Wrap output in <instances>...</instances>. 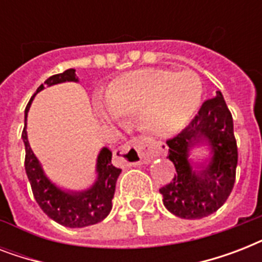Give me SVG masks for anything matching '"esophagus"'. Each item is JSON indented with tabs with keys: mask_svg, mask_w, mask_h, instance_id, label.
Wrapping results in <instances>:
<instances>
[{
	"mask_svg": "<svg viewBox=\"0 0 262 262\" xmlns=\"http://www.w3.org/2000/svg\"><path fill=\"white\" fill-rule=\"evenodd\" d=\"M114 158L118 163L135 166V164H147L152 159L151 143L147 139H133L129 143L117 148Z\"/></svg>",
	"mask_w": 262,
	"mask_h": 262,
	"instance_id": "1",
	"label": "esophagus"
}]
</instances>
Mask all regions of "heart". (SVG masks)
<instances>
[{
	"instance_id": "obj_1",
	"label": "heart",
	"mask_w": 262,
	"mask_h": 262,
	"mask_svg": "<svg viewBox=\"0 0 262 262\" xmlns=\"http://www.w3.org/2000/svg\"><path fill=\"white\" fill-rule=\"evenodd\" d=\"M203 81L193 71L141 69L115 79L106 92V117L141 115L147 130L160 137L178 133L194 115L203 98Z\"/></svg>"
}]
</instances>
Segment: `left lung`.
<instances>
[{"mask_svg":"<svg viewBox=\"0 0 262 262\" xmlns=\"http://www.w3.org/2000/svg\"><path fill=\"white\" fill-rule=\"evenodd\" d=\"M208 145V164L194 165L188 159L190 149ZM168 159L177 174L159 189L164 207L182 219H201L219 209L235 182L238 148L232 115L220 91L200 107L199 114L181 133L167 140Z\"/></svg>","mask_w":262,"mask_h":262,"instance_id":"8db88e82","label":"left lung"}]
</instances>
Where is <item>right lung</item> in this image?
<instances>
[{"mask_svg":"<svg viewBox=\"0 0 262 262\" xmlns=\"http://www.w3.org/2000/svg\"><path fill=\"white\" fill-rule=\"evenodd\" d=\"M65 81H75V83L79 81V79L76 77L75 69H68L63 73L51 76L45 81V84L47 87H51ZM43 88L45 85L40 84L24 111V129H23L21 139L26 147L24 167L31 183V189L42 211L58 224L71 228L92 226L102 222L110 213L113 208L111 201L114 197L115 183L121 174V168L113 166L111 163L113 154L108 148L104 147L99 152L96 160V174H98L96 181L87 190H63L47 178V175L43 171L42 164L39 163L38 158L31 149L27 137V114L30 111L31 102L35 98V95L40 92Z\"/></svg>","mask_w":262,"mask_h":262,"instance_id":"obj_1","label":"right lung"}]
</instances>
